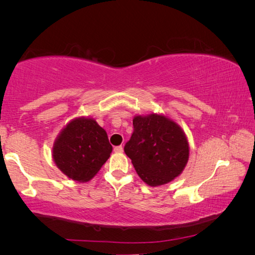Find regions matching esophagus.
I'll return each instance as SVG.
<instances>
[{
	"label": "esophagus",
	"mask_w": 255,
	"mask_h": 255,
	"mask_svg": "<svg viewBox=\"0 0 255 255\" xmlns=\"http://www.w3.org/2000/svg\"><path fill=\"white\" fill-rule=\"evenodd\" d=\"M114 150H115L116 153H123V152H124V147H123L122 145H120V146H116V147L114 148Z\"/></svg>",
	"instance_id": "obj_1"
}]
</instances>
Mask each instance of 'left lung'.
Listing matches in <instances>:
<instances>
[{
    "mask_svg": "<svg viewBox=\"0 0 255 255\" xmlns=\"http://www.w3.org/2000/svg\"><path fill=\"white\" fill-rule=\"evenodd\" d=\"M133 132L125 145L137 174L150 187L171 182L184 170L189 143L183 129L164 115L135 116Z\"/></svg>",
    "mask_w": 255,
    "mask_h": 255,
    "instance_id": "8db88e82",
    "label": "left lung"
}]
</instances>
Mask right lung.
<instances>
[{
  "mask_svg": "<svg viewBox=\"0 0 255 255\" xmlns=\"http://www.w3.org/2000/svg\"><path fill=\"white\" fill-rule=\"evenodd\" d=\"M112 146L96 119H72L62 129L53 146L56 166L77 182H88L110 157Z\"/></svg>",
  "mask_w": 255,
  "mask_h": 255,
  "instance_id": "right-lung-1",
  "label": "right lung"
}]
</instances>
